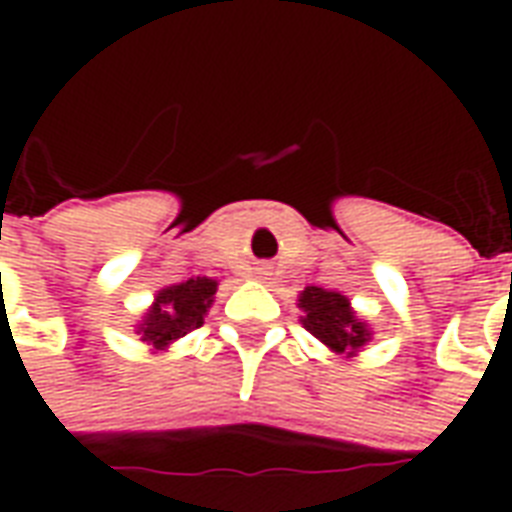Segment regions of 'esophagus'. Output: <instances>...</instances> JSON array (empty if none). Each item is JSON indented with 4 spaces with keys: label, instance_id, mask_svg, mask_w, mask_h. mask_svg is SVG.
Listing matches in <instances>:
<instances>
[{
    "label": "esophagus",
    "instance_id": "34e87169",
    "mask_svg": "<svg viewBox=\"0 0 512 512\" xmlns=\"http://www.w3.org/2000/svg\"><path fill=\"white\" fill-rule=\"evenodd\" d=\"M268 274H271V271H268L266 266H260V268H257V277H260V279H268Z\"/></svg>",
    "mask_w": 512,
    "mask_h": 512
}]
</instances>
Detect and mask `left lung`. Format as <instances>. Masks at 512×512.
<instances>
[{
    "mask_svg": "<svg viewBox=\"0 0 512 512\" xmlns=\"http://www.w3.org/2000/svg\"><path fill=\"white\" fill-rule=\"evenodd\" d=\"M299 310L304 312L301 326L334 354L356 356L373 340L367 321L356 315L351 299L340 290L310 285L299 293Z\"/></svg>",
    "mask_w": 512,
    "mask_h": 512,
    "instance_id": "1",
    "label": "left lung"
}]
</instances>
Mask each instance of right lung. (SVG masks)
Segmentation results:
<instances>
[{
    "label": "right lung",
    "instance_id": "add662e5",
    "mask_svg": "<svg viewBox=\"0 0 512 512\" xmlns=\"http://www.w3.org/2000/svg\"><path fill=\"white\" fill-rule=\"evenodd\" d=\"M216 290H219V279L213 277H191L178 285L156 290L153 304L136 323L139 340L150 345L153 354L167 351L169 345L178 343L180 337H186L205 323Z\"/></svg>",
    "mask_w": 512,
    "mask_h": 512
}]
</instances>
